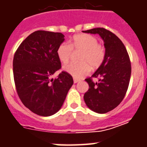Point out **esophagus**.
I'll return each mask as SVG.
<instances>
[{
  "label": "esophagus",
  "instance_id": "34e87169",
  "mask_svg": "<svg viewBox=\"0 0 147 147\" xmlns=\"http://www.w3.org/2000/svg\"><path fill=\"white\" fill-rule=\"evenodd\" d=\"M73 81H74V83H75H75H78V82H80V80H78V79L74 78V79H73Z\"/></svg>",
  "mask_w": 147,
  "mask_h": 147
}]
</instances>
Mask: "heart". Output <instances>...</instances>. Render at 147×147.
Returning <instances> with one entry per match:
<instances>
[{"mask_svg":"<svg viewBox=\"0 0 147 147\" xmlns=\"http://www.w3.org/2000/svg\"><path fill=\"white\" fill-rule=\"evenodd\" d=\"M74 51H82L79 58V63H69L63 67V70L73 78L80 79L87 75L92 69L101 66L105 59V49L98 44L95 36L86 34L75 35L69 41V45L66 43L60 44L57 49V55L61 62L66 64L69 61Z\"/></svg>","mask_w":147,"mask_h":147,"instance_id":"obj_1","label":"heart"}]
</instances>
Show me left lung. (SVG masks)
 Listing matches in <instances>:
<instances>
[{
	"instance_id": "obj_1",
	"label": "left lung",
	"mask_w": 147,
	"mask_h": 147,
	"mask_svg": "<svg viewBox=\"0 0 147 147\" xmlns=\"http://www.w3.org/2000/svg\"><path fill=\"white\" fill-rule=\"evenodd\" d=\"M82 32L98 34L104 42L105 59L92 76L85 80L89 88L84 99L92 111L106 113L116 108L125 96L131 76L129 55L121 40L110 31L94 28ZM92 77L99 80L94 83Z\"/></svg>"
}]
</instances>
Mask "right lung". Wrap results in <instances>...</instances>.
Segmentation results:
<instances>
[{
  "label": "right lung",
  "mask_w": 147,
  "mask_h": 147,
  "mask_svg": "<svg viewBox=\"0 0 147 147\" xmlns=\"http://www.w3.org/2000/svg\"><path fill=\"white\" fill-rule=\"evenodd\" d=\"M64 37L60 32L36 31L21 43L14 55L18 96L27 109L41 116L58 112L73 84L72 76L64 71L57 78H51L61 67L57 49Z\"/></svg>",
  "instance_id": "1"
}]
</instances>
